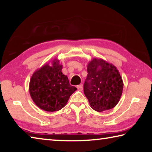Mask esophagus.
<instances>
[{
    "mask_svg": "<svg viewBox=\"0 0 152 152\" xmlns=\"http://www.w3.org/2000/svg\"><path fill=\"white\" fill-rule=\"evenodd\" d=\"M77 88H78L80 91H82V89H83V86H82V84H80V85L77 86Z\"/></svg>",
    "mask_w": 152,
    "mask_h": 152,
    "instance_id": "1",
    "label": "esophagus"
}]
</instances>
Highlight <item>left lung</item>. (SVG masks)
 Returning <instances> with one entry per match:
<instances>
[{
	"label": "left lung",
	"mask_w": 152,
	"mask_h": 152,
	"mask_svg": "<svg viewBox=\"0 0 152 152\" xmlns=\"http://www.w3.org/2000/svg\"><path fill=\"white\" fill-rule=\"evenodd\" d=\"M84 93L94 110L102 112L113 109L119 102L123 83L114 66L94 58L88 64Z\"/></svg>",
	"instance_id": "left-lung-1"
}]
</instances>
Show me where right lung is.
<instances>
[{
	"label": "right lung",
	"mask_w": 152,
	"mask_h": 152,
	"mask_svg": "<svg viewBox=\"0 0 152 152\" xmlns=\"http://www.w3.org/2000/svg\"><path fill=\"white\" fill-rule=\"evenodd\" d=\"M62 66L58 60L52 66L45 64L33 74L29 83V92L33 102L45 111L62 109L77 88L70 84L68 77L61 72Z\"/></svg>",
	"instance_id": "right-lung-1"
}]
</instances>
